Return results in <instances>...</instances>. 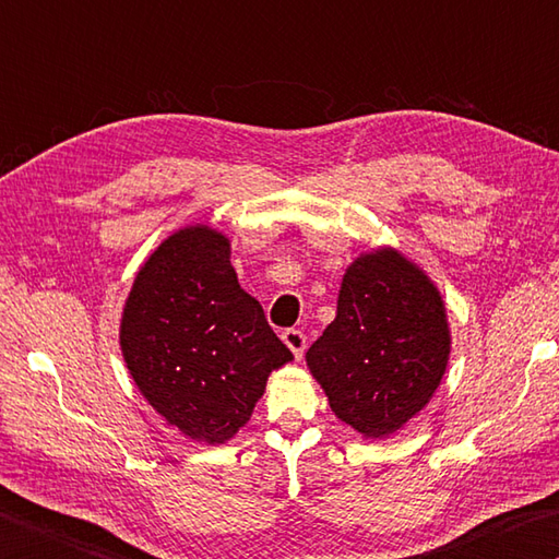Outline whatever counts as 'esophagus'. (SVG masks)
<instances>
[{"label":"esophagus","instance_id":"obj_1","mask_svg":"<svg viewBox=\"0 0 559 559\" xmlns=\"http://www.w3.org/2000/svg\"><path fill=\"white\" fill-rule=\"evenodd\" d=\"M281 338H283V344L290 348L293 356L300 360L302 354H305V344H308V338H305V334L300 330H286Z\"/></svg>","mask_w":559,"mask_h":559}]
</instances>
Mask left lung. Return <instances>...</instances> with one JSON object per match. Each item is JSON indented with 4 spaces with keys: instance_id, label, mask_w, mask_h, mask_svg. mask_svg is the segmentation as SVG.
I'll use <instances>...</instances> for the list:
<instances>
[{
    "instance_id": "obj_1",
    "label": "left lung",
    "mask_w": 559,
    "mask_h": 559,
    "mask_svg": "<svg viewBox=\"0 0 559 559\" xmlns=\"http://www.w3.org/2000/svg\"><path fill=\"white\" fill-rule=\"evenodd\" d=\"M445 302L429 273L395 247L346 266L336 317L305 360L338 421L376 441L431 402L451 358Z\"/></svg>"
}]
</instances>
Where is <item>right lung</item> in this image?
<instances>
[{
    "label": "right lung",
    "instance_id": "add662e5",
    "mask_svg": "<svg viewBox=\"0 0 559 559\" xmlns=\"http://www.w3.org/2000/svg\"><path fill=\"white\" fill-rule=\"evenodd\" d=\"M229 254V237L211 225L171 233L138 269L118 330L140 395L205 445L235 439L269 376L293 360Z\"/></svg>",
    "mask_w": 559,
    "mask_h": 559
}]
</instances>
